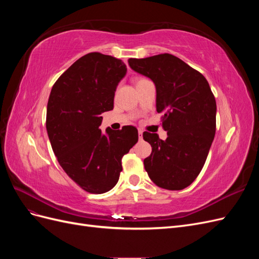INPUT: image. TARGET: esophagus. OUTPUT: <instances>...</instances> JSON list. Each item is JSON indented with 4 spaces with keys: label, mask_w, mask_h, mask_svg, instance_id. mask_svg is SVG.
<instances>
[{
    "label": "esophagus",
    "mask_w": 259,
    "mask_h": 259,
    "mask_svg": "<svg viewBox=\"0 0 259 259\" xmlns=\"http://www.w3.org/2000/svg\"><path fill=\"white\" fill-rule=\"evenodd\" d=\"M138 136H139V139L143 138V131L142 130L138 131Z\"/></svg>",
    "instance_id": "esophagus-1"
}]
</instances>
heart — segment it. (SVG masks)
Returning a JSON list of instances; mask_svg holds the SVG:
<instances>
[{
  "label": "heart",
  "instance_id": "obj_1",
  "mask_svg": "<svg viewBox=\"0 0 259 259\" xmlns=\"http://www.w3.org/2000/svg\"><path fill=\"white\" fill-rule=\"evenodd\" d=\"M144 81H147V79H143V77H140V79H138V80L136 81V85H137V84H139V83L144 82Z\"/></svg>",
  "mask_w": 259,
  "mask_h": 259
}]
</instances>
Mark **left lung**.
Listing matches in <instances>:
<instances>
[{
  "label": "left lung",
  "instance_id": "obj_1",
  "mask_svg": "<svg viewBox=\"0 0 259 259\" xmlns=\"http://www.w3.org/2000/svg\"><path fill=\"white\" fill-rule=\"evenodd\" d=\"M136 72L153 81L156 111L162 113L166 140L145 132L151 154L144 160L152 182L163 189L182 190L198 177L216 132V100L207 80L171 54L130 58Z\"/></svg>",
  "mask_w": 259,
  "mask_h": 259
}]
</instances>
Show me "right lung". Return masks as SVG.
I'll return each instance as SVG.
<instances>
[{"label":"right lung","mask_w":259,"mask_h":259,"mask_svg":"<svg viewBox=\"0 0 259 259\" xmlns=\"http://www.w3.org/2000/svg\"><path fill=\"white\" fill-rule=\"evenodd\" d=\"M126 73L121 59L89 53L77 59L53 85L46 130L60 166L90 193H105L116 185L122 158L138 142L127 125L101 133V113L113 109L114 92Z\"/></svg>","instance_id":"1"}]
</instances>
